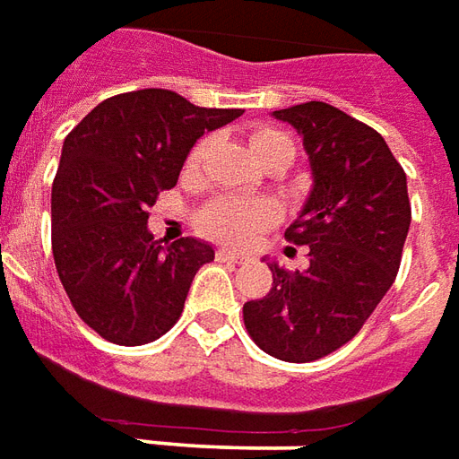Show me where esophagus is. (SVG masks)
I'll list each match as a JSON object with an SVG mask.
<instances>
[{"instance_id": "34e87169", "label": "esophagus", "mask_w": 459, "mask_h": 459, "mask_svg": "<svg viewBox=\"0 0 459 459\" xmlns=\"http://www.w3.org/2000/svg\"><path fill=\"white\" fill-rule=\"evenodd\" d=\"M217 259H222V262H245L247 256L239 255V252H232V249H217Z\"/></svg>"}]
</instances>
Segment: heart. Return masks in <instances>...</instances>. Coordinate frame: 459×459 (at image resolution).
<instances>
[{"mask_svg":"<svg viewBox=\"0 0 459 459\" xmlns=\"http://www.w3.org/2000/svg\"><path fill=\"white\" fill-rule=\"evenodd\" d=\"M281 133L259 131L252 138V148L274 141ZM210 141H200L193 151V162H197L207 152ZM274 220V207L264 200H239V197H220L203 210L200 224L214 239L227 245H249L266 224Z\"/></svg>","mask_w":459,"mask_h":459,"instance_id":"b5f03b06","label":"heart"}]
</instances>
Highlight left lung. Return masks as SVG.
<instances>
[{
  "mask_svg": "<svg viewBox=\"0 0 459 459\" xmlns=\"http://www.w3.org/2000/svg\"><path fill=\"white\" fill-rule=\"evenodd\" d=\"M294 126L311 165V193L287 237L308 247L304 272L276 262L269 294L245 304L262 351L307 363L349 343L388 294L411 230L401 162L383 135L321 100L272 113Z\"/></svg>",
  "mask_w": 459,
  "mask_h": 459,
  "instance_id": "1",
  "label": "left lung"
}]
</instances>
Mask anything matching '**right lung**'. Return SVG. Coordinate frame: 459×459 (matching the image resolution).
<instances>
[{"instance_id": "add662e5", "label": "right lung", "mask_w": 459, "mask_h": 459, "mask_svg": "<svg viewBox=\"0 0 459 459\" xmlns=\"http://www.w3.org/2000/svg\"><path fill=\"white\" fill-rule=\"evenodd\" d=\"M242 113L143 89L106 99L66 135L51 187V249L76 314L106 341L151 343L183 314L214 247L195 237L162 245L148 210L175 187L195 143Z\"/></svg>"}]
</instances>
